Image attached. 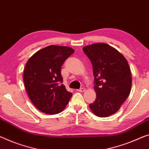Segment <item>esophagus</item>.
<instances>
[{"label": "esophagus", "mask_w": 149, "mask_h": 149, "mask_svg": "<svg viewBox=\"0 0 149 149\" xmlns=\"http://www.w3.org/2000/svg\"><path fill=\"white\" fill-rule=\"evenodd\" d=\"M77 92H85V91H86V89L84 88H81L80 89H79V90H77Z\"/></svg>", "instance_id": "34e87169"}]
</instances>
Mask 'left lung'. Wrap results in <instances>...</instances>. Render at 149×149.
<instances>
[{
    "label": "left lung",
    "mask_w": 149,
    "mask_h": 149,
    "mask_svg": "<svg viewBox=\"0 0 149 149\" xmlns=\"http://www.w3.org/2000/svg\"><path fill=\"white\" fill-rule=\"evenodd\" d=\"M83 51L92 64L96 94V100L89 106L97 116H111L118 111L131 90L128 61L118 51L106 43L85 46Z\"/></svg>",
    "instance_id": "8db88e82"
}]
</instances>
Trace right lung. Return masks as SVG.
<instances>
[{"mask_svg":"<svg viewBox=\"0 0 149 149\" xmlns=\"http://www.w3.org/2000/svg\"><path fill=\"white\" fill-rule=\"evenodd\" d=\"M74 53L70 47L49 45L33 54L26 63L23 80L29 97L35 107L49 114L61 112L72 96L66 90L61 66Z\"/></svg>","mask_w":149,"mask_h":149,"instance_id":"right-lung-1","label":"right lung"}]
</instances>
